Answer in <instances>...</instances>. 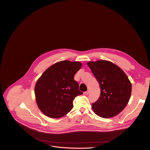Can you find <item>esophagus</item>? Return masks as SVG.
Masks as SVG:
<instances>
[{"label":"esophagus","instance_id":"obj_1","mask_svg":"<svg viewBox=\"0 0 150 150\" xmlns=\"http://www.w3.org/2000/svg\"><path fill=\"white\" fill-rule=\"evenodd\" d=\"M89 93H90V91H89V90H88V91H87L84 92V94H86V95H88Z\"/></svg>","mask_w":150,"mask_h":150}]
</instances>
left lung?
I'll return each mask as SVG.
<instances>
[{
  "mask_svg": "<svg viewBox=\"0 0 150 150\" xmlns=\"http://www.w3.org/2000/svg\"><path fill=\"white\" fill-rule=\"evenodd\" d=\"M87 65L98 81L101 93L93 105L98 116L110 118L121 112L129 100L132 85L125 72L107 60L89 62Z\"/></svg>",
  "mask_w": 150,
  "mask_h": 150,
  "instance_id": "left-lung-1",
  "label": "left lung"
}]
</instances>
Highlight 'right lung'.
Here are the masks:
<instances>
[{
  "label": "right lung",
  "mask_w": 150,
  "mask_h": 150,
  "mask_svg": "<svg viewBox=\"0 0 150 150\" xmlns=\"http://www.w3.org/2000/svg\"><path fill=\"white\" fill-rule=\"evenodd\" d=\"M81 63L63 60L49 68L38 79L35 87L36 101L40 110L52 118H60L73 108L75 98L82 94L75 74Z\"/></svg>",
  "instance_id": "obj_1"
}]
</instances>
